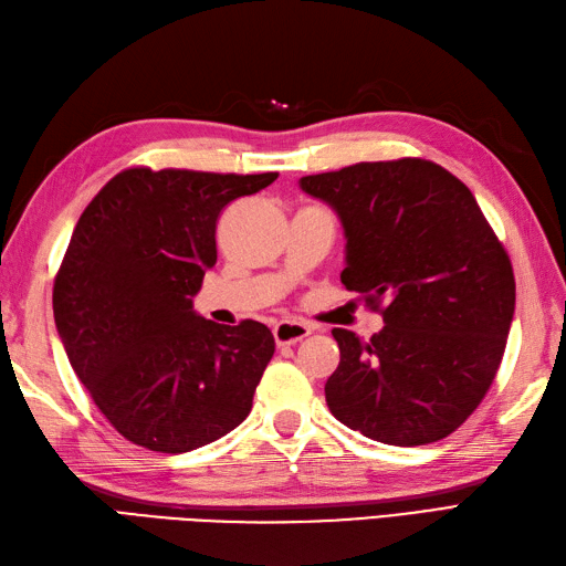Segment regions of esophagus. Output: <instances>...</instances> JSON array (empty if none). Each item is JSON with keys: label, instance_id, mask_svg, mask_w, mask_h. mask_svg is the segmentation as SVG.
Returning a JSON list of instances; mask_svg holds the SVG:
<instances>
[{"label": "esophagus", "instance_id": "34e87169", "mask_svg": "<svg viewBox=\"0 0 566 566\" xmlns=\"http://www.w3.org/2000/svg\"><path fill=\"white\" fill-rule=\"evenodd\" d=\"M312 334L310 326L300 324V322H279L273 326V338H275V346L283 348V346H295V343L305 340Z\"/></svg>", "mask_w": 566, "mask_h": 566}]
</instances>
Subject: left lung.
Instances as JSON below:
<instances>
[{
    "label": "left lung",
    "instance_id": "obj_1",
    "mask_svg": "<svg viewBox=\"0 0 566 566\" xmlns=\"http://www.w3.org/2000/svg\"><path fill=\"white\" fill-rule=\"evenodd\" d=\"M346 230L340 283L384 316L360 340L334 328L340 363L326 381L334 418L375 442H439L468 420L497 375L516 283L475 197L422 158L307 175Z\"/></svg>",
    "mask_w": 566,
    "mask_h": 566
}]
</instances>
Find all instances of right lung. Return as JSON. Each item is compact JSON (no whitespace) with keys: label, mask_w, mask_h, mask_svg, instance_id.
<instances>
[{"label":"right lung","mask_w":566,"mask_h":566,"mask_svg":"<svg viewBox=\"0 0 566 566\" xmlns=\"http://www.w3.org/2000/svg\"><path fill=\"white\" fill-rule=\"evenodd\" d=\"M275 177L127 168L81 213L54 279V324L76 377L132 444L185 453L250 416L273 334L203 319L191 297L218 259L220 211Z\"/></svg>","instance_id":"right-lung-1"}]
</instances>
